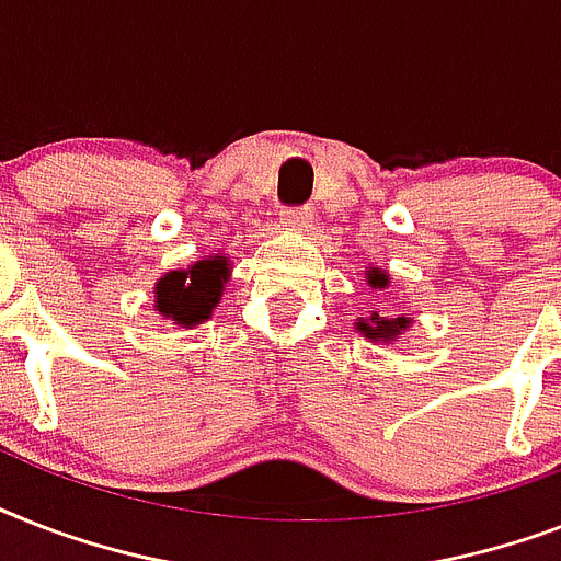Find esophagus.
<instances>
[{
  "label": "esophagus",
  "mask_w": 561,
  "mask_h": 561,
  "mask_svg": "<svg viewBox=\"0 0 561 561\" xmlns=\"http://www.w3.org/2000/svg\"><path fill=\"white\" fill-rule=\"evenodd\" d=\"M282 227L290 232H308L314 227V211L311 209H285L282 211Z\"/></svg>",
  "instance_id": "esophagus-1"
}]
</instances>
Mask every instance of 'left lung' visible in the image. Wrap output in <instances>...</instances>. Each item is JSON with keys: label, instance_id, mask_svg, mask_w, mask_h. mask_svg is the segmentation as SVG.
Listing matches in <instances>:
<instances>
[{"label": "left lung", "instance_id": "1", "mask_svg": "<svg viewBox=\"0 0 561 561\" xmlns=\"http://www.w3.org/2000/svg\"><path fill=\"white\" fill-rule=\"evenodd\" d=\"M364 276H367L369 288L375 290H381L390 285V276H387V271H381V267H367ZM410 323H413L410 317H381L375 311L373 317H358L355 332L364 334V337H367L369 343H375V346H387V343H392L404 332H410Z\"/></svg>", "mask_w": 561, "mask_h": 561}]
</instances>
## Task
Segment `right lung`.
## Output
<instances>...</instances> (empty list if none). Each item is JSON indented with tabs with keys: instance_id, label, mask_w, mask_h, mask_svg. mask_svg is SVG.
I'll list each match as a JSON object with an SVG mask.
<instances>
[{
	"instance_id": "1",
	"label": "right lung",
	"mask_w": 561,
	"mask_h": 561,
	"mask_svg": "<svg viewBox=\"0 0 561 561\" xmlns=\"http://www.w3.org/2000/svg\"><path fill=\"white\" fill-rule=\"evenodd\" d=\"M229 276L232 264L227 253L203 255L188 267L162 273L153 285V311L180 329H197L220 302Z\"/></svg>"
}]
</instances>
